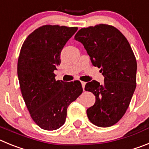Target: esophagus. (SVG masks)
I'll list each match as a JSON object with an SVG mask.
<instances>
[{"label": "esophagus", "mask_w": 149, "mask_h": 149, "mask_svg": "<svg viewBox=\"0 0 149 149\" xmlns=\"http://www.w3.org/2000/svg\"><path fill=\"white\" fill-rule=\"evenodd\" d=\"M81 84H82L83 89H84V88H85V85H86V82H84V81H81Z\"/></svg>", "instance_id": "obj_1"}]
</instances>
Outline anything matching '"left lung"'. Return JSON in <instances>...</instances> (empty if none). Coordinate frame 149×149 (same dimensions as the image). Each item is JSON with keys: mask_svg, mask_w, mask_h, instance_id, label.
I'll list each match as a JSON object with an SVG mask.
<instances>
[{"mask_svg": "<svg viewBox=\"0 0 149 149\" xmlns=\"http://www.w3.org/2000/svg\"><path fill=\"white\" fill-rule=\"evenodd\" d=\"M74 39L84 45L94 66L101 68L104 84L88 82L85 90L95 96L86 110L89 121L98 127L113 125L128 108L136 89V60L125 36L106 24L81 28Z\"/></svg>", "mask_w": 149, "mask_h": 149, "instance_id": "8db88e82", "label": "left lung"}]
</instances>
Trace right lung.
Masks as SVG:
<instances>
[{"instance_id":"add662e5","label":"right lung","mask_w":149,"mask_h":149,"mask_svg":"<svg viewBox=\"0 0 149 149\" xmlns=\"http://www.w3.org/2000/svg\"><path fill=\"white\" fill-rule=\"evenodd\" d=\"M76 27L43 25L26 38L18 60V81L30 116L46 131L65 123L67 108L83 93L79 81H56L54 71L60 64V53Z\"/></svg>"}]
</instances>
